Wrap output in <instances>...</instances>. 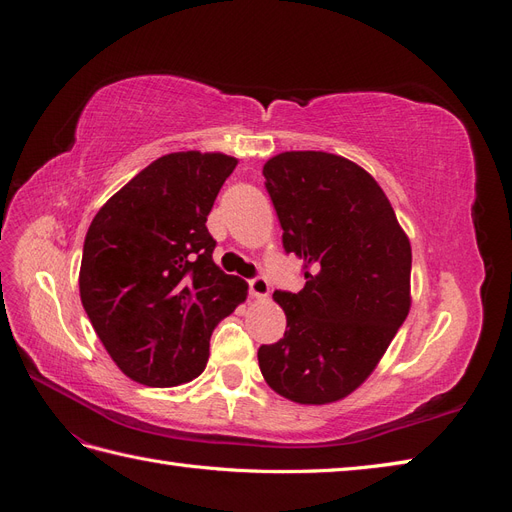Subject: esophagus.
I'll list each match as a JSON object with an SVG mask.
<instances>
[{
	"label": "esophagus",
	"instance_id": "esophagus-1",
	"mask_svg": "<svg viewBox=\"0 0 512 512\" xmlns=\"http://www.w3.org/2000/svg\"><path fill=\"white\" fill-rule=\"evenodd\" d=\"M247 284H250V294H252V297H256V299L269 297V282L262 275L252 277V280L247 282Z\"/></svg>",
	"mask_w": 512,
	"mask_h": 512
}]
</instances>
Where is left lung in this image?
<instances>
[{
	"label": "left lung",
	"mask_w": 512,
	"mask_h": 512,
	"mask_svg": "<svg viewBox=\"0 0 512 512\" xmlns=\"http://www.w3.org/2000/svg\"><path fill=\"white\" fill-rule=\"evenodd\" d=\"M262 175L305 286L273 292L286 333L258 365L282 397L331 404L367 380L410 312V241L376 179L342 156L286 151Z\"/></svg>",
	"instance_id": "obj_1"
}]
</instances>
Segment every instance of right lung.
<instances>
[{
    "mask_svg": "<svg viewBox=\"0 0 512 512\" xmlns=\"http://www.w3.org/2000/svg\"><path fill=\"white\" fill-rule=\"evenodd\" d=\"M237 160L168 153L106 200L91 222L81 301L106 352L128 378L177 386L203 374L218 322L247 284L213 262L207 215Z\"/></svg>",
    "mask_w": 512,
    "mask_h": 512,
    "instance_id": "1",
    "label": "right lung"
}]
</instances>
